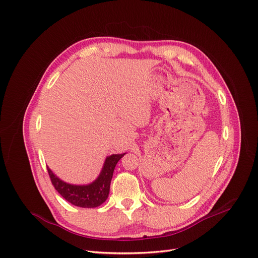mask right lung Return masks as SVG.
<instances>
[{
	"instance_id": "add662e5",
	"label": "right lung",
	"mask_w": 258,
	"mask_h": 258,
	"mask_svg": "<svg viewBox=\"0 0 258 258\" xmlns=\"http://www.w3.org/2000/svg\"><path fill=\"white\" fill-rule=\"evenodd\" d=\"M124 155H112L107 157L97 180L86 186L67 184L58 179L48 167L47 170L52 185L66 201L78 207L95 208L100 206L107 199L115 166Z\"/></svg>"
}]
</instances>
